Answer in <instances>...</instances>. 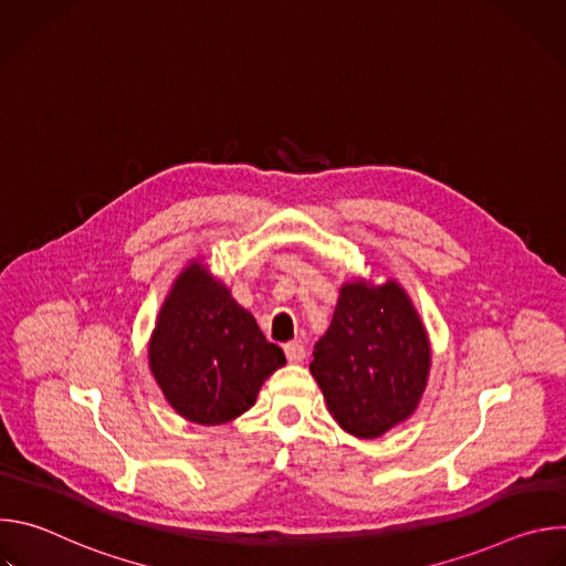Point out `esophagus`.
I'll return each instance as SVG.
<instances>
[{"mask_svg": "<svg viewBox=\"0 0 566 566\" xmlns=\"http://www.w3.org/2000/svg\"><path fill=\"white\" fill-rule=\"evenodd\" d=\"M284 354H286V360L289 363H302L306 358V349L300 340H293V343H286L284 345Z\"/></svg>", "mask_w": 566, "mask_h": 566, "instance_id": "1", "label": "esophagus"}]
</instances>
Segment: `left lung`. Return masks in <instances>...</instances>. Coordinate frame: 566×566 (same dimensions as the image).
I'll use <instances>...</instances> for the list:
<instances>
[{"instance_id":"obj_1","label":"left lung","mask_w":566,"mask_h":566,"mask_svg":"<svg viewBox=\"0 0 566 566\" xmlns=\"http://www.w3.org/2000/svg\"><path fill=\"white\" fill-rule=\"evenodd\" d=\"M308 369L345 432L374 439L406 421L430 371L428 336L408 293L396 282L345 284Z\"/></svg>"}]
</instances>
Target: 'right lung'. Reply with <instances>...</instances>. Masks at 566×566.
<instances>
[{
	"mask_svg": "<svg viewBox=\"0 0 566 566\" xmlns=\"http://www.w3.org/2000/svg\"><path fill=\"white\" fill-rule=\"evenodd\" d=\"M284 363L255 317L201 264L181 273L151 334L149 367L184 419L219 426L244 415Z\"/></svg>",
	"mask_w": 566,
	"mask_h": 566,
	"instance_id": "1",
	"label": "right lung"
}]
</instances>
